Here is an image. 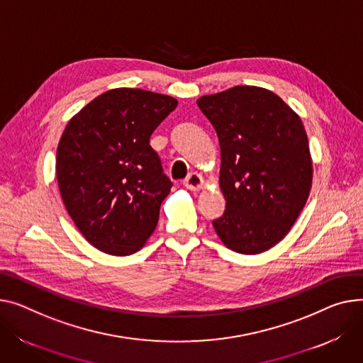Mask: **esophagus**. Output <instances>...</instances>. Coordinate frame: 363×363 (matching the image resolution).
I'll list each match as a JSON object with an SVG mask.
<instances>
[{"label": "esophagus", "mask_w": 363, "mask_h": 363, "mask_svg": "<svg viewBox=\"0 0 363 363\" xmlns=\"http://www.w3.org/2000/svg\"><path fill=\"white\" fill-rule=\"evenodd\" d=\"M184 186L189 191H200L204 186V179L201 178V175L192 172L188 175V178L184 181Z\"/></svg>", "instance_id": "34e87169"}]
</instances>
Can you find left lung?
<instances>
[{"label": "left lung", "instance_id": "obj_1", "mask_svg": "<svg viewBox=\"0 0 363 363\" xmlns=\"http://www.w3.org/2000/svg\"><path fill=\"white\" fill-rule=\"evenodd\" d=\"M199 108L220 143L226 200L214 230L232 251L254 255L289 233L312 186V159L299 115L272 90L235 86L201 96Z\"/></svg>", "mask_w": 363, "mask_h": 363}]
</instances>
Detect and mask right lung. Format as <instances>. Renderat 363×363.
<instances>
[{"label": "right lung", "instance_id": "add662e5", "mask_svg": "<svg viewBox=\"0 0 363 363\" xmlns=\"http://www.w3.org/2000/svg\"><path fill=\"white\" fill-rule=\"evenodd\" d=\"M178 105L172 96L119 87L72 116L57 149L64 206L89 242L131 255L153 233L172 182L150 135Z\"/></svg>", "mask_w": 363, "mask_h": 363}]
</instances>
